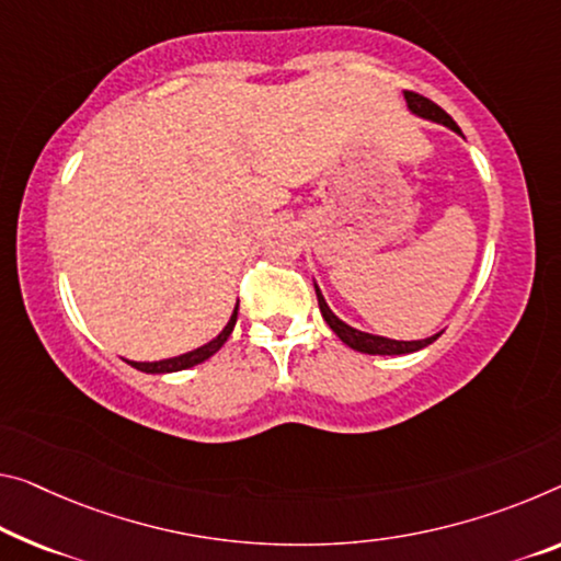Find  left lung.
Returning a JSON list of instances; mask_svg holds the SVG:
<instances>
[{"label":"left lung","instance_id":"obj_1","mask_svg":"<svg viewBox=\"0 0 561 561\" xmlns=\"http://www.w3.org/2000/svg\"><path fill=\"white\" fill-rule=\"evenodd\" d=\"M403 98H407L409 110L413 112V115L431 119V123L451 127L454 133L461 135L459 125H456L451 115H446V112L438 107L436 102H431V100L424 98V94H416V92H409V90L403 92ZM316 296H318V308H321V313L325 318V323L331 325V331L339 335V339L346 343V346H351L353 351L368 353V356H401V353H413V351L426 348L428 343H434L438 335H442V333H436V335H431V339H424V341H393V339H383V335L356 331V329H351L348 323H343L341 318L335 316L329 306H325V300L321 296V290H318V286H316Z\"/></svg>","mask_w":561,"mask_h":561}]
</instances>
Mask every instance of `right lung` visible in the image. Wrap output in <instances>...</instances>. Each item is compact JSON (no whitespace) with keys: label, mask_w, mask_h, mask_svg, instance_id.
Returning a JSON list of instances; mask_svg holds the SVG:
<instances>
[{"label":"right lung","mask_w":561,"mask_h":561,"mask_svg":"<svg viewBox=\"0 0 561 561\" xmlns=\"http://www.w3.org/2000/svg\"><path fill=\"white\" fill-rule=\"evenodd\" d=\"M238 321V306L232 310L230 321L226 329H222L218 335L210 343H205V346L195 348L191 353H183V356H175V358H165V360H152V364H137V360H127V364L135 366L137 370H145V374H172V370H185V368H193L197 364H203V360H208L213 353H218L222 348V343L228 341V335L232 333V325Z\"/></svg>","instance_id":"add662e5"}]
</instances>
